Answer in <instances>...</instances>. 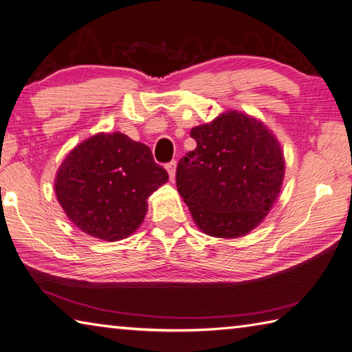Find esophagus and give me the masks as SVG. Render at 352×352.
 <instances>
[{"label":"esophagus","mask_w":352,"mask_h":352,"mask_svg":"<svg viewBox=\"0 0 352 352\" xmlns=\"http://www.w3.org/2000/svg\"><path fill=\"white\" fill-rule=\"evenodd\" d=\"M167 171H168V175H170V181L171 182H175V177H176V162L173 161V162H170V164H167Z\"/></svg>","instance_id":"1"}]
</instances>
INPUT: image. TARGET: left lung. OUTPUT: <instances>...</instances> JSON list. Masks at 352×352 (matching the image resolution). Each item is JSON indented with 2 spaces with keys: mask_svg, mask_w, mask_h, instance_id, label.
Masks as SVG:
<instances>
[{
  "mask_svg": "<svg viewBox=\"0 0 352 352\" xmlns=\"http://www.w3.org/2000/svg\"><path fill=\"white\" fill-rule=\"evenodd\" d=\"M190 135L197 146L179 161L176 185L196 226L217 239L249 234L281 192L285 160L276 136L239 111L221 112Z\"/></svg>",
  "mask_w": 352,
  "mask_h": 352,
  "instance_id": "obj_1",
  "label": "left lung"
}]
</instances>
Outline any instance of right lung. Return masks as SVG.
Segmentation results:
<instances>
[{
    "instance_id": "right-lung-1",
    "label": "right lung",
    "mask_w": 352,
    "mask_h": 352,
    "mask_svg": "<svg viewBox=\"0 0 352 352\" xmlns=\"http://www.w3.org/2000/svg\"><path fill=\"white\" fill-rule=\"evenodd\" d=\"M168 181L152 150L121 132H100L82 141L62 161L54 179L57 202L91 236L118 241L144 220L147 199Z\"/></svg>"
}]
</instances>
